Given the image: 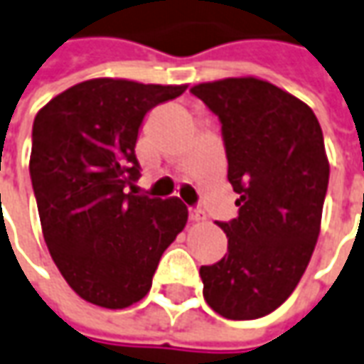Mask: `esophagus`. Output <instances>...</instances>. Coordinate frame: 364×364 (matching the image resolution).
<instances>
[{"instance_id":"esophagus-1","label":"esophagus","mask_w":364,"mask_h":364,"mask_svg":"<svg viewBox=\"0 0 364 364\" xmlns=\"http://www.w3.org/2000/svg\"><path fill=\"white\" fill-rule=\"evenodd\" d=\"M189 219L191 221H205V213L197 207H189Z\"/></svg>"}]
</instances>
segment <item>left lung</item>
I'll return each mask as SVG.
<instances>
[{
    "label": "left lung",
    "mask_w": 364,
    "mask_h": 364,
    "mask_svg": "<svg viewBox=\"0 0 364 364\" xmlns=\"http://www.w3.org/2000/svg\"><path fill=\"white\" fill-rule=\"evenodd\" d=\"M221 121L229 183L239 217L217 223L227 255L203 265V296L221 317L273 313L295 291L321 231L328 185L323 131L313 109L257 77L191 87Z\"/></svg>",
    "instance_id": "left-lung-1"
}]
</instances>
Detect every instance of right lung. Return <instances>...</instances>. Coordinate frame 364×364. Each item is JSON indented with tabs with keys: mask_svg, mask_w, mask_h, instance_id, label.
<instances>
[{
	"mask_svg": "<svg viewBox=\"0 0 364 364\" xmlns=\"http://www.w3.org/2000/svg\"><path fill=\"white\" fill-rule=\"evenodd\" d=\"M187 85L99 77L77 83L33 121L29 175L47 249L87 303L125 309L149 293L163 251L187 223L181 199L127 193L147 111Z\"/></svg>",
	"mask_w": 364,
	"mask_h": 364,
	"instance_id": "add662e5",
	"label": "right lung"
}]
</instances>
